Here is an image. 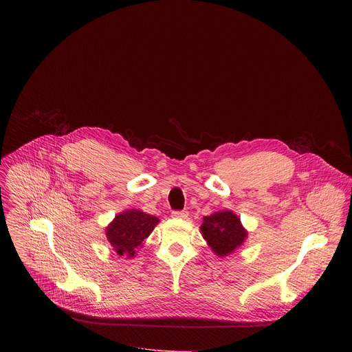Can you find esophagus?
Masks as SVG:
<instances>
[{
    "label": "esophagus",
    "mask_w": 352,
    "mask_h": 352,
    "mask_svg": "<svg viewBox=\"0 0 352 352\" xmlns=\"http://www.w3.org/2000/svg\"><path fill=\"white\" fill-rule=\"evenodd\" d=\"M173 217H177V219H186V217H188V212H186V210H177V212H173Z\"/></svg>",
    "instance_id": "obj_1"
}]
</instances>
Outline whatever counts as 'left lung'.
<instances>
[{
  "instance_id": "1",
  "label": "left lung",
  "mask_w": 352,
  "mask_h": 352,
  "mask_svg": "<svg viewBox=\"0 0 352 352\" xmlns=\"http://www.w3.org/2000/svg\"><path fill=\"white\" fill-rule=\"evenodd\" d=\"M204 238L217 256H228L243 243L248 231L242 227L239 217L230 212H216L204 217L200 226Z\"/></svg>"
}]
</instances>
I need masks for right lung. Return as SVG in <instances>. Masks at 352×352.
Segmentation results:
<instances>
[{
	"label": "right lung",
	"mask_w": 352,
	"mask_h": 352,
	"mask_svg": "<svg viewBox=\"0 0 352 352\" xmlns=\"http://www.w3.org/2000/svg\"><path fill=\"white\" fill-rule=\"evenodd\" d=\"M159 221L157 217L140 210H125L109 224L106 235L120 256L133 258L136 249L143 245V241L155 230Z\"/></svg>",
	"instance_id": "obj_1"
}]
</instances>
